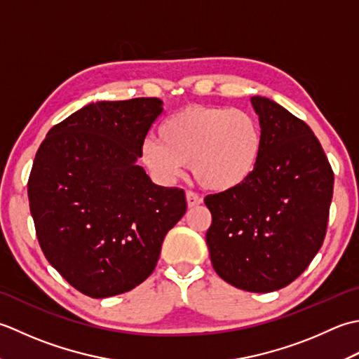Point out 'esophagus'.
Returning <instances> with one entry per match:
<instances>
[{
	"instance_id": "esophagus-1",
	"label": "esophagus",
	"mask_w": 359,
	"mask_h": 359,
	"mask_svg": "<svg viewBox=\"0 0 359 359\" xmlns=\"http://www.w3.org/2000/svg\"><path fill=\"white\" fill-rule=\"evenodd\" d=\"M186 201H187V206L189 208H196L198 206V204H201L203 203V198L200 195H196L195 192H186Z\"/></svg>"
}]
</instances>
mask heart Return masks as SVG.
Listing matches in <instances>:
<instances>
[{"label":"heart","mask_w":359,"mask_h":359,"mask_svg":"<svg viewBox=\"0 0 359 359\" xmlns=\"http://www.w3.org/2000/svg\"><path fill=\"white\" fill-rule=\"evenodd\" d=\"M141 142V161L158 181L173 182L189 164L201 186L224 192L251 177L263 135L255 116L228 107H186Z\"/></svg>","instance_id":"1"}]
</instances>
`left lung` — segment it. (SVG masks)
<instances>
[{"mask_svg": "<svg viewBox=\"0 0 359 359\" xmlns=\"http://www.w3.org/2000/svg\"><path fill=\"white\" fill-rule=\"evenodd\" d=\"M263 145L251 177L204 198L212 266L232 287L271 292L301 276L323 246L333 170L311 128L277 102L254 96Z\"/></svg>", "mask_w": 359, "mask_h": 359, "instance_id": "8db88e82", "label": "left lung"}]
</instances>
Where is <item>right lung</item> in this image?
Instances as JSON below:
<instances>
[{"label":"right lung","mask_w":359,"mask_h":359,"mask_svg":"<svg viewBox=\"0 0 359 359\" xmlns=\"http://www.w3.org/2000/svg\"><path fill=\"white\" fill-rule=\"evenodd\" d=\"M161 113L156 97L93 102L50 128L35 155L27 195L41 251L90 297L147 279L186 214L184 192L153 184L137 165Z\"/></svg>","instance_id":"1"}]
</instances>
